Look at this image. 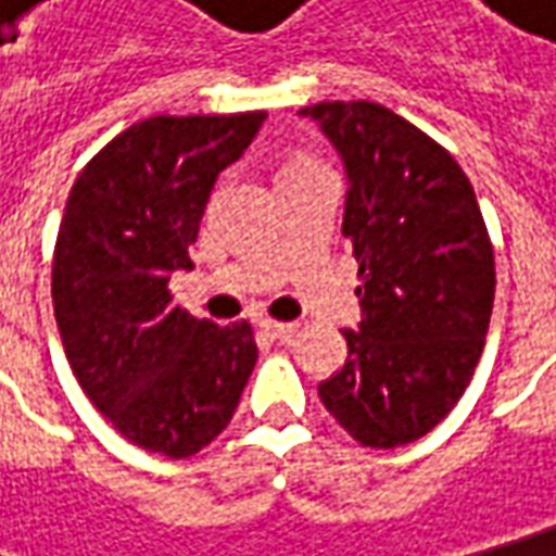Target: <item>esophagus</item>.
Segmentation results:
<instances>
[{
  "label": "esophagus",
  "mask_w": 556,
  "mask_h": 556,
  "mask_svg": "<svg viewBox=\"0 0 556 556\" xmlns=\"http://www.w3.org/2000/svg\"><path fill=\"white\" fill-rule=\"evenodd\" d=\"M261 329H264V336H270V339H277V342H289L292 336H295V324H279V320H261Z\"/></svg>",
  "instance_id": "1"
}]
</instances>
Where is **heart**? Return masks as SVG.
I'll use <instances>...</instances> for the list:
<instances>
[{
    "instance_id": "b5f03b06",
    "label": "heart",
    "mask_w": 556,
    "mask_h": 556,
    "mask_svg": "<svg viewBox=\"0 0 556 556\" xmlns=\"http://www.w3.org/2000/svg\"><path fill=\"white\" fill-rule=\"evenodd\" d=\"M307 161H311V157L295 155V157H289V161H286V164H282V167H299V164H307Z\"/></svg>"
}]
</instances>
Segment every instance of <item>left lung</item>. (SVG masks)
Returning <instances> with one entry per match:
<instances>
[{"label": "left lung", "instance_id": "8db88e82", "mask_svg": "<svg viewBox=\"0 0 556 556\" xmlns=\"http://www.w3.org/2000/svg\"><path fill=\"white\" fill-rule=\"evenodd\" d=\"M349 170L342 232L354 249L361 326L320 401L364 447L422 439L451 414L485 349L495 249L467 174L432 136L376 102H317Z\"/></svg>", "mask_w": 556, "mask_h": 556}]
</instances>
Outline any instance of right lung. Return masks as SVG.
Wrapping results in <instances>:
<instances>
[{"mask_svg":"<svg viewBox=\"0 0 556 556\" xmlns=\"http://www.w3.org/2000/svg\"><path fill=\"white\" fill-rule=\"evenodd\" d=\"M261 124L264 111L146 117L89 157L61 217L52 304L71 370L127 442L174 460L227 429L257 361L252 324L195 320L167 282L192 267L214 180Z\"/></svg>","mask_w":556,"mask_h":556,"instance_id":"add662e5","label":"right lung"}]
</instances>
